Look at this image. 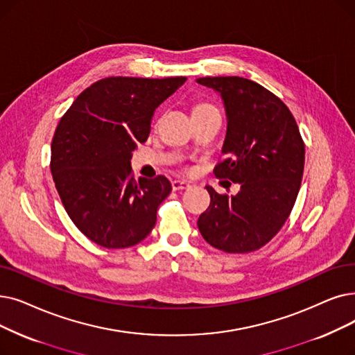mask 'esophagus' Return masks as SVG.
<instances>
[{
	"label": "esophagus",
	"instance_id": "1",
	"mask_svg": "<svg viewBox=\"0 0 355 355\" xmlns=\"http://www.w3.org/2000/svg\"><path fill=\"white\" fill-rule=\"evenodd\" d=\"M171 184H173V190H174V191L190 189V182H187L186 180H173Z\"/></svg>",
	"mask_w": 355,
	"mask_h": 355
}]
</instances>
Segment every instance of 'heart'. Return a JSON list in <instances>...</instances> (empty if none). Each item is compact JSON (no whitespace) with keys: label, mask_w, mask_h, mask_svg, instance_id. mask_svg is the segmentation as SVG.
Segmentation results:
<instances>
[{"label":"heart","mask_w":355,"mask_h":355,"mask_svg":"<svg viewBox=\"0 0 355 355\" xmlns=\"http://www.w3.org/2000/svg\"><path fill=\"white\" fill-rule=\"evenodd\" d=\"M203 107H209V104H197V105L194 107V110H197V109H203Z\"/></svg>","instance_id":"b5f03b06"}]
</instances>
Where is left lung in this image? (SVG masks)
Here are the masks:
<instances>
[{
    "instance_id": "obj_1",
    "label": "left lung",
    "mask_w": 355,
    "mask_h": 355,
    "mask_svg": "<svg viewBox=\"0 0 355 355\" xmlns=\"http://www.w3.org/2000/svg\"><path fill=\"white\" fill-rule=\"evenodd\" d=\"M197 83L219 92L227 116L225 158L213 173L241 186L236 196L206 187L210 206L200 214L198 230L223 252L257 251L279 234L296 203L304 142L288 107L263 85L241 76Z\"/></svg>"
}]
</instances>
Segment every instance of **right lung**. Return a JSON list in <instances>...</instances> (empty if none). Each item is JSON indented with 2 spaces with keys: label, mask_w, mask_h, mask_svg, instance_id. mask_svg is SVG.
<instances>
[{
  "label": "right lung",
  "mask_w": 355,
  "mask_h": 355,
  "mask_svg": "<svg viewBox=\"0 0 355 355\" xmlns=\"http://www.w3.org/2000/svg\"><path fill=\"white\" fill-rule=\"evenodd\" d=\"M186 76H109L85 88L60 119L51 171L62 205L81 232L109 250L144 241L171 193L164 175H132V152L146 142L157 107Z\"/></svg>",
  "instance_id": "obj_1"
}]
</instances>
